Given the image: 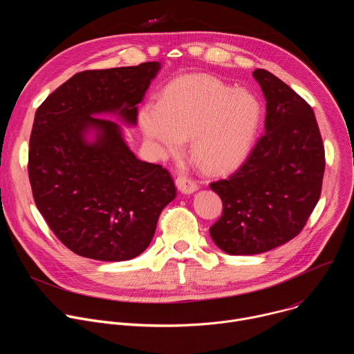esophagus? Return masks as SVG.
Returning <instances> with one entry per match:
<instances>
[{
  "label": "esophagus",
  "mask_w": 354,
  "mask_h": 354,
  "mask_svg": "<svg viewBox=\"0 0 354 354\" xmlns=\"http://www.w3.org/2000/svg\"><path fill=\"white\" fill-rule=\"evenodd\" d=\"M176 186L183 194H190L197 190V183L190 178H187L186 175H179L176 178Z\"/></svg>",
  "instance_id": "obj_1"
}]
</instances>
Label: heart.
<instances>
[{"instance_id":"1","label":"heart","mask_w":354,"mask_h":354,"mask_svg":"<svg viewBox=\"0 0 354 354\" xmlns=\"http://www.w3.org/2000/svg\"><path fill=\"white\" fill-rule=\"evenodd\" d=\"M258 97L212 75H189L171 82L158 104L138 115L144 136L165 157L190 140V156L209 174L236 169L249 156L261 123Z\"/></svg>"}]
</instances>
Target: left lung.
Segmentation results:
<instances>
[{
	"label": "left lung",
	"instance_id": "left-lung-1",
	"mask_svg": "<svg viewBox=\"0 0 354 354\" xmlns=\"http://www.w3.org/2000/svg\"><path fill=\"white\" fill-rule=\"evenodd\" d=\"M266 99L265 134L228 179L210 183L223 214L210 227L230 255L274 249L304 228L322 189L325 149L313 108L272 73H252Z\"/></svg>",
	"mask_w": 354,
	"mask_h": 354
}]
</instances>
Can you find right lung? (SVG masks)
<instances>
[{
	"mask_svg": "<svg viewBox=\"0 0 354 354\" xmlns=\"http://www.w3.org/2000/svg\"><path fill=\"white\" fill-rule=\"evenodd\" d=\"M160 68L149 62L78 73L36 111L28 162L35 203L80 257L104 262L138 257L176 196L169 172L140 161L120 126L99 118L116 115L136 126L137 105Z\"/></svg>",
	"mask_w": 354,
	"mask_h": 354,
	"instance_id": "add662e5",
	"label": "right lung"
}]
</instances>
